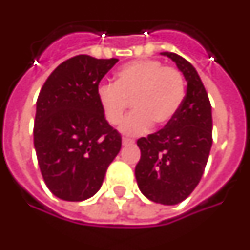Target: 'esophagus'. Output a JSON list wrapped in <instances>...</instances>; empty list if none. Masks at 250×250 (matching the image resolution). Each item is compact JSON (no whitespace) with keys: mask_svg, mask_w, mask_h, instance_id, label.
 Listing matches in <instances>:
<instances>
[{"mask_svg":"<svg viewBox=\"0 0 250 250\" xmlns=\"http://www.w3.org/2000/svg\"><path fill=\"white\" fill-rule=\"evenodd\" d=\"M122 142H123V145H125V146H127V145H132V143H135V142H134V141H132V139H128V138H123V141H122Z\"/></svg>","mask_w":250,"mask_h":250,"instance_id":"34e87169","label":"esophagus"}]
</instances>
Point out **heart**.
Masks as SVG:
<instances>
[{
  "instance_id": "obj_1",
  "label": "heart",
  "mask_w": 250,
  "mask_h": 250,
  "mask_svg": "<svg viewBox=\"0 0 250 250\" xmlns=\"http://www.w3.org/2000/svg\"><path fill=\"white\" fill-rule=\"evenodd\" d=\"M186 96L184 78L177 69L145 59L122 66L115 83H103L97 99L108 123L119 125L131 100L134 111L120 125L125 135H139L151 123L165 125L176 116Z\"/></svg>"
}]
</instances>
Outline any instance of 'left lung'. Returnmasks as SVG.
<instances>
[{
	"instance_id": "1",
	"label": "left lung",
	"mask_w": 250,
	"mask_h": 250,
	"mask_svg": "<svg viewBox=\"0 0 250 250\" xmlns=\"http://www.w3.org/2000/svg\"><path fill=\"white\" fill-rule=\"evenodd\" d=\"M173 61L187 81L181 107L162 130L138 139L141 160L135 177L143 195L173 206L186 200L202 179L212 145V115L207 92L196 69L174 52Z\"/></svg>"
}]
</instances>
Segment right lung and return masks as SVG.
I'll return each mask as SVG.
<instances>
[{"instance_id":"obj_1","label":"right lung","mask_w":250,"mask_h":250,"mask_svg":"<svg viewBox=\"0 0 250 250\" xmlns=\"http://www.w3.org/2000/svg\"><path fill=\"white\" fill-rule=\"evenodd\" d=\"M116 62L77 55L59 64L40 90L34 146L46 186L62 200L92 198L120 151L122 137L97 99L99 83Z\"/></svg>"}]
</instances>
